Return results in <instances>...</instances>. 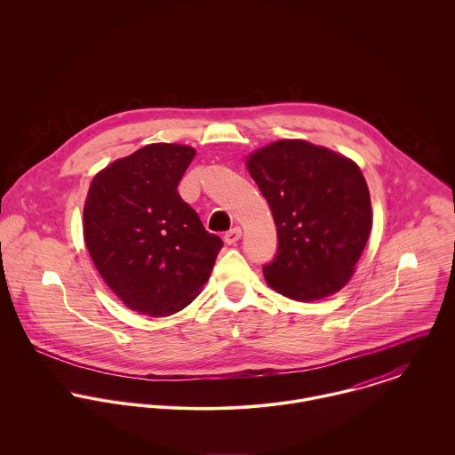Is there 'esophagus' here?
Here are the masks:
<instances>
[{
    "instance_id": "34e87169",
    "label": "esophagus",
    "mask_w": 455,
    "mask_h": 455,
    "mask_svg": "<svg viewBox=\"0 0 455 455\" xmlns=\"http://www.w3.org/2000/svg\"><path fill=\"white\" fill-rule=\"evenodd\" d=\"M242 238V228H233V229H229L226 235H224V240H226V243L228 245H235L238 240Z\"/></svg>"
}]
</instances>
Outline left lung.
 Segmentation results:
<instances>
[{"instance_id": "obj_1", "label": "left lung", "mask_w": 455, "mask_h": 455, "mask_svg": "<svg viewBox=\"0 0 455 455\" xmlns=\"http://www.w3.org/2000/svg\"><path fill=\"white\" fill-rule=\"evenodd\" d=\"M247 170L278 235L276 258L262 269L267 285L296 301H317L343 289L373 226L361 168L307 140H276L249 154Z\"/></svg>"}]
</instances>
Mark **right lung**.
<instances>
[{"instance_id":"1","label":"right lung","mask_w":455,"mask_h":455,"mask_svg":"<svg viewBox=\"0 0 455 455\" xmlns=\"http://www.w3.org/2000/svg\"><path fill=\"white\" fill-rule=\"evenodd\" d=\"M195 156L189 145H145L98 172L84 203L96 269L128 308L148 317L193 303L222 249L177 191Z\"/></svg>"}]
</instances>
